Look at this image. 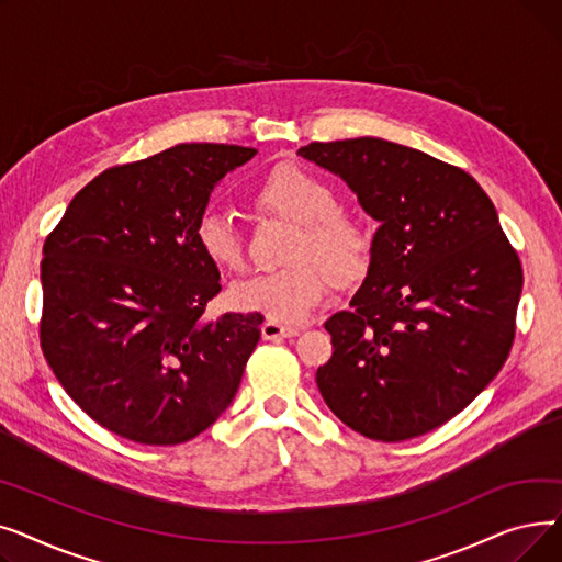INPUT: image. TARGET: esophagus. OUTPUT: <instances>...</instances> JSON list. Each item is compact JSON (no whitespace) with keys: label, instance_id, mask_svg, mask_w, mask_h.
<instances>
[{"label":"esophagus","instance_id":"esophagus-1","mask_svg":"<svg viewBox=\"0 0 562 562\" xmlns=\"http://www.w3.org/2000/svg\"><path fill=\"white\" fill-rule=\"evenodd\" d=\"M299 328H291V326H282V323L276 321H266L261 326V337L276 341V339H291V337H299Z\"/></svg>","mask_w":562,"mask_h":562}]
</instances>
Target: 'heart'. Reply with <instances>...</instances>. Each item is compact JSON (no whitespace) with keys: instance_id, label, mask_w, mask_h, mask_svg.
I'll return each instance as SVG.
<instances>
[{"instance_id":"1","label":"heart","mask_w":562,"mask_h":562,"mask_svg":"<svg viewBox=\"0 0 562 562\" xmlns=\"http://www.w3.org/2000/svg\"><path fill=\"white\" fill-rule=\"evenodd\" d=\"M257 206L293 223L296 232L284 250L286 266L232 284L234 310L276 323H299L318 305L328 280L344 289L358 284L369 271L371 229L360 218L339 212L335 189L316 175L296 166L278 168L259 189ZM195 241L218 269H244V239L227 216L204 214L195 227Z\"/></svg>"}]
</instances>
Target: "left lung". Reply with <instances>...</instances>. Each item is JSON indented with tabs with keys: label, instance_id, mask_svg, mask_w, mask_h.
I'll use <instances>...</instances> for the list:
<instances>
[{
	"label": "left lung",
	"instance_id": "left-lung-1",
	"mask_svg": "<svg viewBox=\"0 0 562 562\" xmlns=\"http://www.w3.org/2000/svg\"><path fill=\"white\" fill-rule=\"evenodd\" d=\"M299 155L341 177L380 223L350 310L326 321L333 358L316 385L375 441L453 419L504 367L521 263L487 193L464 170L375 136L310 143Z\"/></svg>",
	"mask_w": 562,
	"mask_h": 562
}]
</instances>
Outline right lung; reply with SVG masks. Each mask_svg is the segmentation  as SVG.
Segmentation results:
<instances>
[{
  "mask_svg": "<svg viewBox=\"0 0 562 562\" xmlns=\"http://www.w3.org/2000/svg\"><path fill=\"white\" fill-rule=\"evenodd\" d=\"M257 150L180 143L100 172L68 204L41 261L45 360L106 430L172 447L232 403L261 314H204L221 273L195 241L214 187Z\"/></svg>",
  "mask_w": 562,
  "mask_h": 562,
  "instance_id": "obj_1",
  "label": "right lung"
}]
</instances>
